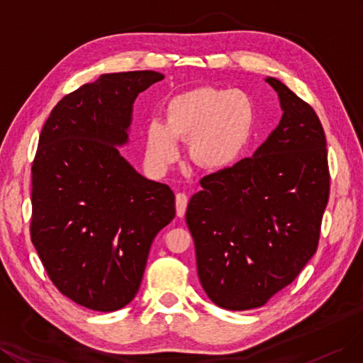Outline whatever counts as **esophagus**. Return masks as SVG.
Listing matches in <instances>:
<instances>
[{
    "mask_svg": "<svg viewBox=\"0 0 363 363\" xmlns=\"http://www.w3.org/2000/svg\"><path fill=\"white\" fill-rule=\"evenodd\" d=\"M186 203H189V197H186V194L185 193H178L177 194V214H178V217L185 216Z\"/></svg>",
    "mask_w": 363,
    "mask_h": 363,
    "instance_id": "esophagus-1",
    "label": "esophagus"
}]
</instances>
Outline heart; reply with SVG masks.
Returning <instances> with one entry per match:
<instances>
[{
	"mask_svg": "<svg viewBox=\"0 0 363 363\" xmlns=\"http://www.w3.org/2000/svg\"><path fill=\"white\" fill-rule=\"evenodd\" d=\"M253 126L250 99L240 90L199 87L167 101L164 122L150 121L145 130L149 167L162 173L179 157V138H189V155L199 167L223 170L247 146Z\"/></svg>",
	"mask_w": 363,
	"mask_h": 363,
	"instance_id": "obj_1",
	"label": "heart"
}]
</instances>
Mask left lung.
Wrapping results in <instances>:
<instances>
[{
	"instance_id": "left-lung-1",
	"label": "left lung",
	"mask_w": 363,
	"mask_h": 363,
	"mask_svg": "<svg viewBox=\"0 0 363 363\" xmlns=\"http://www.w3.org/2000/svg\"><path fill=\"white\" fill-rule=\"evenodd\" d=\"M284 114L252 158L209 174L185 221L197 274L217 306H264L317 252L329 201L325 135L318 116L282 81L267 77Z\"/></svg>"
}]
</instances>
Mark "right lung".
<instances>
[{"label": "right lung", "instance_id": "obj_1", "mask_svg": "<svg viewBox=\"0 0 363 363\" xmlns=\"http://www.w3.org/2000/svg\"><path fill=\"white\" fill-rule=\"evenodd\" d=\"M161 79L154 71L104 74L58 102L39 137L31 241L58 291L91 311L135 297L152 241L174 217L170 186L119 152L134 101Z\"/></svg>", "mask_w": 363, "mask_h": 363}]
</instances>
